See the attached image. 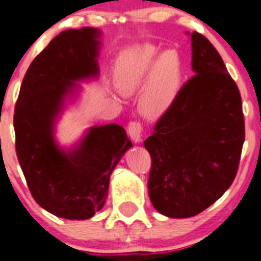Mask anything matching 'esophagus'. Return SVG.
Returning a JSON list of instances; mask_svg holds the SVG:
<instances>
[{
  "label": "esophagus",
  "instance_id": "obj_1",
  "mask_svg": "<svg viewBox=\"0 0 261 261\" xmlns=\"http://www.w3.org/2000/svg\"><path fill=\"white\" fill-rule=\"evenodd\" d=\"M126 132H128L129 137L133 142H140L142 140V133H143V125L140 121L135 120L130 121L128 124V128H126Z\"/></svg>",
  "mask_w": 261,
  "mask_h": 261
}]
</instances>
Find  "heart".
<instances>
[{
  "label": "heart",
  "instance_id": "obj_1",
  "mask_svg": "<svg viewBox=\"0 0 261 261\" xmlns=\"http://www.w3.org/2000/svg\"><path fill=\"white\" fill-rule=\"evenodd\" d=\"M182 61L174 49L160 54L154 45H140L126 50L116 64V80L125 94L137 92L140 107L147 116H159L168 110L182 83Z\"/></svg>",
  "mask_w": 261,
  "mask_h": 261
}]
</instances>
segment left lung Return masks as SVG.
I'll return each mask as SVG.
<instances>
[{
    "label": "left lung",
    "instance_id": "8db88e82",
    "mask_svg": "<svg viewBox=\"0 0 261 261\" xmlns=\"http://www.w3.org/2000/svg\"><path fill=\"white\" fill-rule=\"evenodd\" d=\"M191 47L195 75L143 142L151 156L152 205L176 219L200 214L228 190L245 142L242 99L223 58L198 32Z\"/></svg>",
    "mask_w": 261,
    "mask_h": 261
}]
</instances>
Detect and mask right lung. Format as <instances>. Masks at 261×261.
<instances>
[{
    "label": "right lung",
    "mask_w": 261,
    "mask_h": 261,
    "mask_svg": "<svg viewBox=\"0 0 261 261\" xmlns=\"http://www.w3.org/2000/svg\"><path fill=\"white\" fill-rule=\"evenodd\" d=\"M98 30H67L53 38L25 72L14 111L15 150L33 199L70 220L90 219L103 207L110 176L132 146L123 126H93L64 151L53 124L73 81L98 75Z\"/></svg>",
    "instance_id": "obj_1"
}]
</instances>
